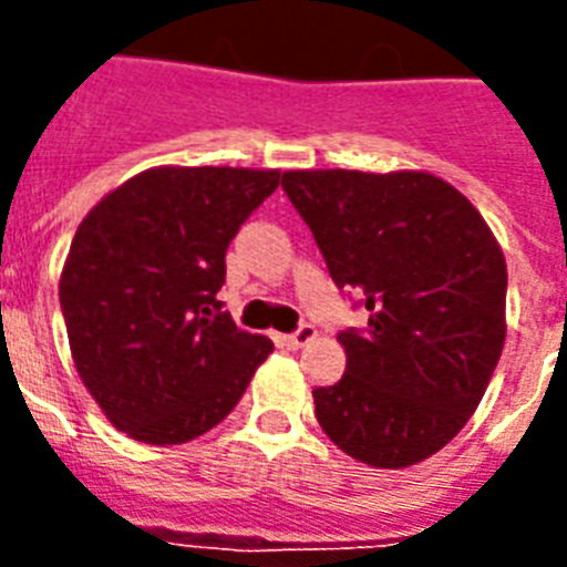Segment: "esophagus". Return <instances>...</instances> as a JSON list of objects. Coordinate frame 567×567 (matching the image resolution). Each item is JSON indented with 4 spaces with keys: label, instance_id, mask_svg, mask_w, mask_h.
I'll list each match as a JSON object with an SVG mask.
<instances>
[{
    "label": "esophagus",
    "instance_id": "obj_1",
    "mask_svg": "<svg viewBox=\"0 0 567 567\" xmlns=\"http://www.w3.org/2000/svg\"><path fill=\"white\" fill-rule=\"evenodd\" d=\"M315 338H318V329L309 327V323H302V327L297 329V332H291V336H285V338H282V344H285V347H291V350H297V347L311 344Z\"/></svg>",
    "mask_w": 567,
    "mask_h": 567
}]
</instances>
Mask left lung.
I'll use <instances>...</instances> for the list:
<instances>
[{"mask_svg": "<svg viewBox=\"0 0 567 567\" xmlns=\"http://www.w3.org/2000/svg\"><path fill=\"white\" fill-rule=\"evenodd\" d=\"M338 288L368 329L338 336L347 373L315 388V414L347 456L417 465L467 423L506 341V258L465 194L426 171H288Z\"/></svg>", "mask_w": 567, "mask_h": 567, "instance_id": "8db88e82", "label": "left lung"}]
</instances>
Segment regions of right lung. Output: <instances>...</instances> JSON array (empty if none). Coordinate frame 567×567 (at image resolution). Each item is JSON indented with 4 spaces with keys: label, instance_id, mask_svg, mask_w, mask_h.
<instances>
[{
    "label": "right lung",
    "instance_id": "obj_1",
    "mask_svg": "<svg viewBox=\"0 0 567 567\" xmlns=\"http://www.w3.org/2000/svg\"><path fill=\"white\" fill-rule=\"evenodd\" d=\"M279 188V171L150 167L79 223L58 297L75 371L128 439H199L247 391L274 341L217 300L226 247Z\"/></svg>",
    "mask_w": 567,
    "mask_h": 567
}]
</instances>
